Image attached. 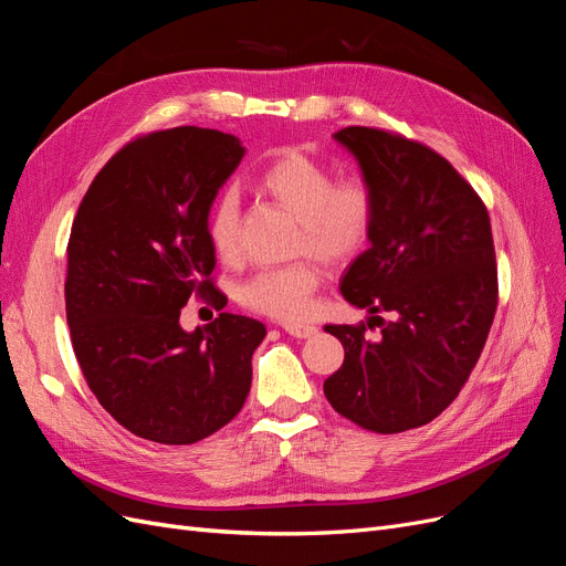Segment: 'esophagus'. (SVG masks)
<instances>
[{"instance_id": "1", "label": "esophagus", "mask_w": 566, "mask_h": 566, "mask_svg": "<svg viewBox=\"0 0 566 566\" xmlns=\"http://www.w3.org/2000/svg\"><path fill=\"white\" fill-rule=\"evenodd\" d=\"M283 331L287 335L300 337V339H306V337H312V335L318 333V328H316V325H312V323H283Z\"/></svg>"}]
</instances>
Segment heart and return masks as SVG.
<instances>
[{
  "label": "heart",
  "instance_id": "heart-1",
  "mask_svg": "<svg viewBox=\"0 0 566 566\" xmlns=\"http://www.w3.org/2000/svg\"><path fill=\"white\" fill-rule=\"evenodd\" d=\"M256 184L300 219V252L345 264L368 245L375 229V188L366 175L335 179L325 163L300 150H283L262 169ZM205 231L221 262L241 260V198L233 188L214 198ZM321 281L323 271L314 260H297L252 273L238 297L250 312L300 321L312 312Z\"/></svg>",
  "mask_w": 566,
  "mask_h": 566
}]
</instances>
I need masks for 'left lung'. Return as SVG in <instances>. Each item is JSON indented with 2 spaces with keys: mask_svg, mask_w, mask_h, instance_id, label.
<instances>
[{
  "mask_svg": "<svg viewBox=\"0 0 566 566\" xmlns=\"http://www.w3.org/2000/svg\"><path fill=\"white\" fill-rule=\"evenodd\" d=\"M375 188L370 248L339 290L370 321L325 325L345 364L325 399L364 430L397 434L432 422L468 382L499 306V269L484 200L437 150L378 127H345ZM389 311L387 324L377 314ZM378 322L375 340L365 333Z\"/></svg>",
  "mask_w": 566,
  "mask_h": 566,
  "instance_id": "1",
  "label": "left lung"
}]
</instances>
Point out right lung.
I'll list each match as a JSON object with an SVG mask.
<instances>
[{"label":"right lung","instance_id":"1","mask_svg":"<svg viewBox=\"0 0 566 566\" xmlns=\"http://www.w3.org/2000/svg\"><path fill=\"white\" fill-rule=\"evenodd\" d=\"M243 153L217 129L142 134L77 208L65 276L73 352L98 403L142 439L196 443L248 399L264 323L221 312L193 333L179 325L191 297L227 304L205 219Z\"/></svg>","mask_w":566,"mask_h":566}]
</instances>
